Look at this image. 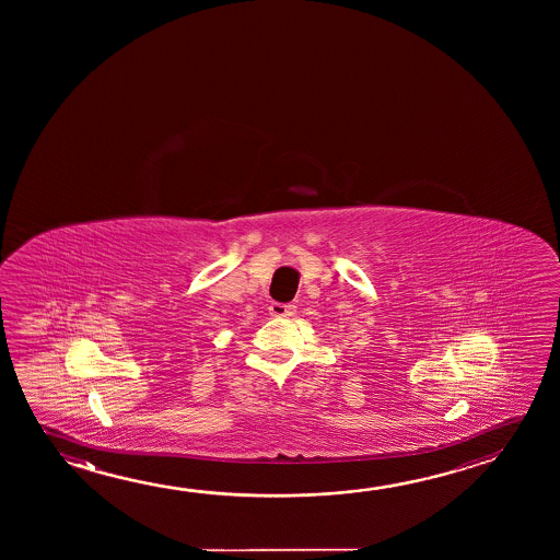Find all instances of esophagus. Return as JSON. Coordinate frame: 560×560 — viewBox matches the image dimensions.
<instances>
[{
	"instance_id": "34e87169",
	"label": "esophagus",
	"mask_w": 560,
	"mask_h": 560,
	"mask_svg": "<svg viewBox=\"0 0 560 560\" xmlns=\"http://www.w3.org/2000/svg\"><path fill=\"white\" fill-rule=\"evenodd\" d=\"M296 312V306L291 303H271L269 304V314L276 318H289Z\"/></svg>"
}]
</instances>
